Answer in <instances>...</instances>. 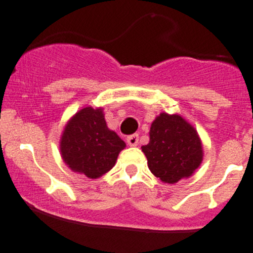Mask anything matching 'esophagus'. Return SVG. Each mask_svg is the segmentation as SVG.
I'll list each match as a JSON object with an SVG mask.
<instances>
[{
  "mask_svg": "<svg viewBox=\"0 0 253 253\" xmlns=\"http://www.w3.org/2000/svg\"><path fill=\"white\" fill-rule=\"evenodd\" d=\"M138 134H131V136L127 137V144L131 145V147H136L138 144Z\"/></svg>",
  "mask_w": 253,
  "mask_h": 253,
  "instance_id": "1",
  "label": "esophagus"
}]
</instances>
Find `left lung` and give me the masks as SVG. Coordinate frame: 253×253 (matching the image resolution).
<instances>
[{
  "mask_svg": "<svg viewBox=\"0 0 253 253\" xmlns=\"http://www.w3.org/2000/svg\"><path fill=\"white\" fill-rule=\"evenodd\" d=\"M152 174L165 183L190 177L203 160V148L195 127L182 116L162 112L153 121L149 143L142 147Z\"/></svg>",
  "mask_w": 253,
  "mask_h": 253,
  "instance_id": "1",
  "label": "left lung"
}]
</instances>
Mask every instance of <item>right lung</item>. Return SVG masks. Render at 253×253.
<instances>
[{
	"label": "right lung",
	"mask_w": 253,
	"mask_h": 253,
	"mask_svg": "<svg viewBox=\"0 0 253 253\" xmlns=\"http://www.w3.org/2000/svg\"><path fill=\"white\" fill-rule=\"evenodd\" d=\"M125 147L126 143L106 126L103 109L91 106L79 110L67 122L60 141L63 162L72 171L89 178L110 171Z\"/></svg>",
	"instance_id": "obj_1"
}]
</instances>
